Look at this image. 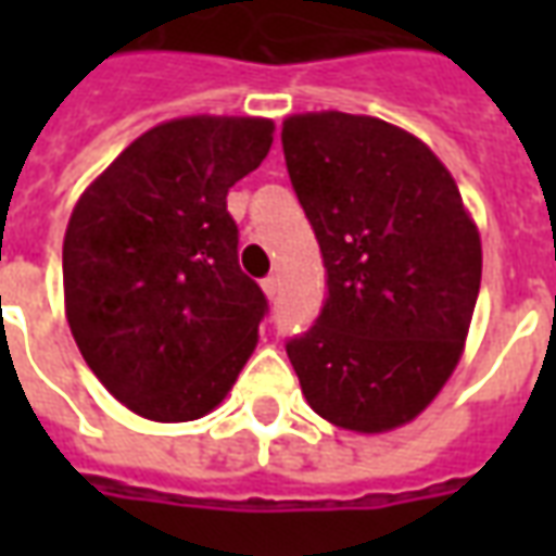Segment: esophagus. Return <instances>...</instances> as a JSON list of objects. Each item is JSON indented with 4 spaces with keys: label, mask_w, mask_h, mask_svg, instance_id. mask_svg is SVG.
<instances>
[{
    "label": "esophagus",
    "mask_w": 556,
    "mask_h": 556,
    "mask_svg": "<svg viewBox=\"0 0 556 556\" xmlns=\"http://www.w3.org/2000/svg\"><path fill=\"white\" fill-rule=\"evenodd\" d=\"M262 291H265L267 298H277V291H279V279H277V277H267V279H262Z\"/></svg>",
    "instance_id": "1"
}]
</instances>
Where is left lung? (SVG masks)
<instances>
[{
	"label": "left lung",
	"mask_w": 556,
	"mask_h": 556,
	"mask_svg": "<svg viewBox=\"0 0 556 556\" xmlns=\"http://www.w3.org/2000/svg\"><path fill=\"white\" fill-rule=\"evenodd\" d=\"M282 151L327 270V303L286 351L309 408L381 434L429 408L465 354L482 241L455 178L375 115H289Z\"/></svg>",
	"instance_id": "8db88e82"
}]
</instances>
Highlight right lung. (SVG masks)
<instances>
[{
	"label": "right lung",
	"mask_w": 556,
	"mask_h": 556,
	"mask_svg": "<svg viewBox=\"0 0 556 556\" xmlns=\"http://www.w3.org/2000/svg\"><path fill=\"white\" fill-rule=\"evenodd\" d=\"M270 142V118H172L134 139L71 211L67 325L98 381L139 417H205L255 351L267 301L238 265L226 193Z\"/></svg>",
	"instance_id": "add662e5"
}]
</instances>
